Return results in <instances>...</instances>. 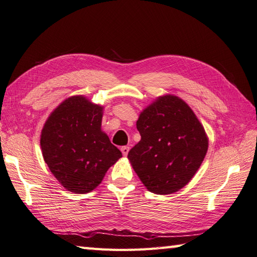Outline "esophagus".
Returning <instances> with one entry per match:
<instances>
[{"mask_svg":"<svg viewBox=\"0 0 257 257\" xmlns=\"http://www.w3.org/2000/svg\"><path fill=\"white\" fill-rule=\"evenodd\" d=\"M128 151H130V147H127V146H124V147L121 148V152H122V154L124 155V157H126Z\"/></svg>","mask_w":257,"mask_h":257,"instance_id":"34e87169","label":"esophagus"}]
</instances>
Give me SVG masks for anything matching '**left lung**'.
Masks as SVG:
<instances>
[{"instance_id":"obj_1","label":"left lung","mask_w":257,"mask_h":257,"mask_svg":"<svg viewBox=\"0 0 257 257\" xmlns=\"http://www.w3.org/2000/svg\"><path fill=\"white\" fill-rule=\"evenodd\" d=\"M141 142L127 158L146 188L172 194L188 184L203 163L208 137L195 113L180 97H158L139 114Z\"/></svg>"}]
</instances>
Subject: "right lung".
I'll use <instances>...</instances> for the list:
<instances>
[{"mask_svg": "<svg viewBox=\"0 0 257 257\" xmlns=\"http://www.w3.org/2000/svg\"><path fill=\"white\" fill-rule=\"evenodd\" d=\"M104 107L82 95L63 100L41 134L43 157L62 186L76 194L94 190L121 157L100 128Z\"/></svg>", "mask_w": 257, "mask_h": 257, "instance_id": "obj_1", "label": "right lung"}]
</instances>
